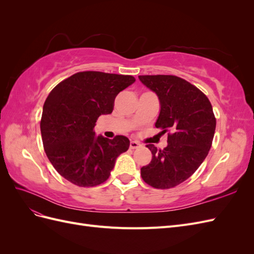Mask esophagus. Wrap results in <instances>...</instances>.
Masks as SVG:
<instances>
[{"mask_svg": "<svg viewBox=\"0 0 254 254\" xmlns=\"http://www.w3.org/2000/svg\"><path fill=\"white\" fill-rule=\"evenodd\" d=\"M130 149H135L137 147H140V143L136 141H130V145H129Z\"/></svg>", "mask_w": 254, "mask_h": 254, "instance_id": "1", "label": "esophagus"}]
</instances>
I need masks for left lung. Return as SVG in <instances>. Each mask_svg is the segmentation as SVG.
<instances>
[{
	"label": "left lung",
	"mask_w": 254,
	"mask_h": 254,
	"mask_svg": "<svg viewBox=\"0 0 254 254\" xmlns=\"http://www.w3.org/2000/svg\"><path fill=\"white\" fill-rule=\"evenodd\" d=\"M140 81L157 94L160 113L155 126L165 133L167 146L152 153L150 163L141 168L142 179L155 189H172L186 181L209 153L216 120L212 105L202 92L173 75H141Z\"/></svg>",
	"instance_id": "left-lung-1"
}]
</instances>
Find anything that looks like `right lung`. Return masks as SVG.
Segmentation results:
<instances>
[{"label":"right lung","instance_id":"add662e5","mask_svg":"<svg viewBox=\"0 0 254 254\" xmlns=\"http://www.w3.org/2000/svg\"><path fill=\"white\" fill-rule=\"evenodd\" d=\"M133 76L79 72L54 88L43 105L40 123L45 153L55 170L75 186L95 187L109 178L115 160L129 148V140L96 135L94 127L110 114L121 91Z\"/></svg>","mask_w":254,"mask_h":254}]
</instances>
